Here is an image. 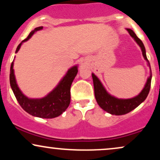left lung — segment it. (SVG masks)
I'll return each mask as SVG.
<instances>
[{"label":"left lung","mask_w":160,"mask_h":160,"mask_svg":"<svg viewBox=\"0 0 160 160\" xmlns=\"http://www.w3.org/2000/svg\"><path fill=\"white\" fill-rule=\"evenodd\" d=\"M126 30L129 33V34L135 39L136 43L140 46L142 51L143 56L145 59L148 62L150 68V63L148 62V58L146 56V51H145V47L143 44L142 41L138 38L135 32L132 29L127 28ZM93 79V84H94V90H95V99L97 101V103L100 106L104 111H107L108 113L111 114L115 115H123L126 113H129L132 110L136 108L138 106L146 99L148 97L150 89V84H151V78H152V73H150V76L148 79V81L146 82L144 88L143 90L141 92V93L137 96L134 97L132 98L129 99H120L117 98L115 97L112 96L110 94H108L107 91L102 86V82L98 80V78L94 74H92Z\"/></svg>","instance_id":"1"}]
</instances>
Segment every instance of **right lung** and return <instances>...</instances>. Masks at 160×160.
I'll return each mask as SVG.
<instances>
[{"label": "right lung", "instance_id": "add662e5", "mask_svg": "<svg viewBox=\"0 0 160 160\" xmlns=\"http://www.w3.org/2000/svg\"><path fill=\"white\" fill-rule=\"evenodd\" d=\"M42 28L43 27L40 26L32 31L29 35L25 40H23L22 43H19L16 52L19 51L22 42L26 41L34 32L41 30ZM12 68H13V62H12L10 66V86L18 102L24 111L34 117L49 119L58 117L67 109L71 102V86L78 71L77 66L70 68L56 88H55L44 98L40 99L28 98L22 93L16 84Z\"/></svg>", "mask_w": 160, "mask_h": 160}]
</instances>
